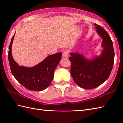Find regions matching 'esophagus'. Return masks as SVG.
I'll return each mask as SVG.
<instances>
[{"instance_id": "obj_1", "label": "esophagus", "mask_w": 123, "mask_h": 123, "mask_svg": "<svg viewBox=\"0 0 123 123\" xmlns=\"http://www.w3.org/2000/svg\"><path fill=\"white\" fill-rule=\"evenodd\" d=\"M69 55V51L68 49H66L63 52V57H68Z\"/></svg>"}]
</instances>
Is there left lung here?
<instances>
[{"label":"left lung","instance_id":"obj_1","mask_svg":"<svg viewBox=\"0 0 123 123\" xmlns=\"http://www.w3.org/2000/svg\"><path fill=\"white\" fill-rule=\"evenodd\" d=\"M97 32L103 38L104 51L100 57L88 60L82 55L70 53V72L74 82L82 88L93 89L101 85L110 75L114 61L113 42L108 33L100 26L95 24Z\"/></svg>","mask_w":123,"mask_h":123}]
</instances>
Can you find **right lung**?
Masks as SVG:
<instances>
[{
  "label": "right lung",
  "mask_w": 123,
  "mask_h": 123,
  "mask_svg": "<svg viewBox=\"0 0 123 123\" xmlns=\"http://www.w3.org/2000/svg\"><path fill=\"white\" fill-rule=\"evenodd\" d=\"M12 38L8 51V60L12 74L18 82L30 90L41 91L48 87L54 77V71L61 59L62 53L51 55L32 68L19 66L12 54Z\"/></svg>",
  "instance_id": "obj_1"
}]
</instances>
